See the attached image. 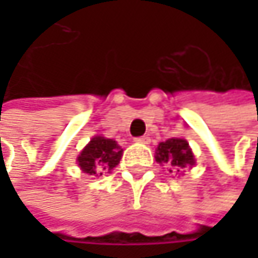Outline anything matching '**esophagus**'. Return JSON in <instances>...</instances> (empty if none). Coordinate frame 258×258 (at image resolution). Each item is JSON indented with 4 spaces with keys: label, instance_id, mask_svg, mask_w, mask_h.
<instances>
[{
    "label": "esophagus",
    "instance_id": "esophagus-1",
    "mask_svg": "<svg viewBox=\"0 0 258 258\" xmlns=\"http://www.w3.org/2000/svg\"><path fill=\"white\" fill-rule=\"evenodd\" d=\"M134 142H137V143H143V145H148V143L151 142V139H149L148 136H142V137H136V139H134Z\"/></svg>",
    "mask_w": 258,
    "mask_h": 258
}]
</instances>
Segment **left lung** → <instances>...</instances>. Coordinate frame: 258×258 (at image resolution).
<instances>
[{
  "label": "left lung",
  "instance_id": "8db88e82",
  "mask_svg": "<svg viewBox=\"0 0 258 258\" xmlns=\"http://www.w3.org/2000/svg\"><path fill=\"white\" fill-rule=\"evenodd\" d=\"M155 160L160 164H164L170 173L178 175L183 169H191L196 164L194 154L183 139H169L161 142L155 149Z\"/></svg>",
  "mask_w": 258,
  "mask_h": 258
}]
</instances>
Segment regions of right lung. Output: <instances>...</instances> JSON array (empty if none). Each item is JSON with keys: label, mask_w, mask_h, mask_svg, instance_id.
I'll return each instance as SVG.
<instances>
[{"label": "right lung", "mask_w": 258, "mask_h": 258, "mask_svg": "<svg viewBox=\"0 0 258 258\" xmlns=\"http://www.w3.org/2000/svg\"><path fill=\"white\" fill-rule=\"evenodd\" d=\"M121 157L122 149L113 139L95 136L79 154L78 164L83 173L101 176L103 173H110L119 164Z\"/></svg>", "instance_id": "right-lung-1"}]
</instances>
